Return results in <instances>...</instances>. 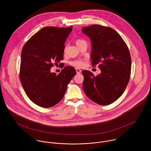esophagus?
I'll return each mask as SVG.
<instances>
[{
	"label": "esophagus",
	"instance_id": "obj_1",
	"mask_svg": "<svg viewBox=\"0 0 151 151\" xmlns=\"http://www.w3.org/2000/svg\"><path fill=\"white\" fill-rule=\"evenodd\" d=\"M76 72H77V74H80V73H81V70L80 69H79V68H76Z\"/></svg>",
	"mask_w": 151,
	"mask_h": 151
}]
</instances>
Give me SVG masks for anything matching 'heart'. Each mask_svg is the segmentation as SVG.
Here are the masks:
<instances>
[{
    "mask_svg": "<svg viewBox=\"0 0 151 151\" xmlns=\"http://www.w3.org/2000/svg\"><path fill=\"white\" fill-rule=\"evenodd\" d=\"M84 42H86L85 41L83 40H80V39H78L76 41V43L77 45V46H80L81 44H82ZM67 50V47H65V49H64V52H65ZM70 65H72L73 66L76 67H81L84 65V62L83 60H76L74 61H72L70 63Z\"/></svg>",
    "mask_w": 151,
    "mask_h": 151,
    "instance_id": "heart-1",
    "label": "heart"
}]
</instances>
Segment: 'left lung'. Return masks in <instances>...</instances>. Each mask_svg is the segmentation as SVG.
Here are the masks:
<instances>
[{"mask_svg": "<svg viewBox=\"0 0 151 151\" xmlns=\"http://www.w3.org/2000/svg\"><path fill=\"white\" fill-rule=\"evenodd\" d=\"M82 31L91 40L92 65H99L101 73L95 76L82 71L83 90L93 102L108 105L119 98L129 81L131 59L127 45L113 28L93 24Z\"/></svg>", "mask_w": 151, "mask_h": 151, "instance_id": "obj_1", "label": "left lung"}]
</instances>
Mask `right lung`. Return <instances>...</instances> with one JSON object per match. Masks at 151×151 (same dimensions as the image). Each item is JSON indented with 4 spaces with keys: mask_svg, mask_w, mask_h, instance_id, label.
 <instances>
[{
    "mask_svg": "<svg viewBox=\"0 0 151 151\" xmlns=\"http://www.w3.org/2000/svg\"><path fill=\"white\" fill-rule=\"evenodd\" d=\"M72 29L73 26L44 27L22 49L20 81L27 96L39 106L50 108L59 103L76 74L71 66H65L58 75L50 71L53 63L63 59L65 42Z\"/></svg>",
    "mask_w": 151,
    "mask_h": 151,
    "instance_id": "right-lung-1",
    "label": "right lung"
}]
</instances>
